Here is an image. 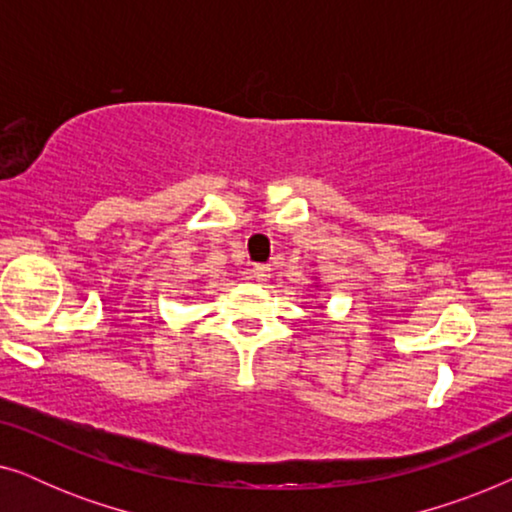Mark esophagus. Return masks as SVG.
Returning a JSON list of instances; mask_svg holds the SVG:
<instances>
[{
	"instance_id": "1",
	"label": "esophagus",
	"mask_w": 512,
	"mask_h": 512,
	"mask_svg": "<svg viewBox=\"0 0 512 512\" xmlns=\"http://www.w3.org/2000/svg\"><path fill=\"white\" fill-rule=\"evenodd\" d=\"M249 275L254 282H268L270 279V265H254V268L249 270Z\"/></svg>"
}]
</instances>
